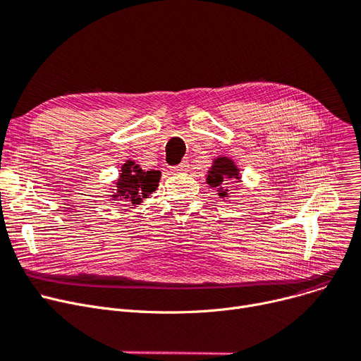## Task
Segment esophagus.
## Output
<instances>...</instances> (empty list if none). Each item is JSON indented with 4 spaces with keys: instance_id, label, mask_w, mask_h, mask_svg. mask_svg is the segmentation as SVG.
<instances>
[{
    "instance_id": "esophagus-1",
    "label": "esophagus",
    "mask_w": 361,
    "mask_h": 361,
    "mask_svg": "<svg viewBox=\"0 0 361 361\" xmlns=\"http://www.w3.org/2000/svg\"><path fill=\"white\" fill-rule=\"evenodd\" d=\"M187 168H189V161H183L180 165H177V166H174L172 168V171H185Z\"/></svg>"
}]
</instances>
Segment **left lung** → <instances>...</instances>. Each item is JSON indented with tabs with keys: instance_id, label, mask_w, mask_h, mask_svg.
<instances>
[{
	"instance_id": "1",
	"label": "left lung",
	"mask_w": 361,
	"mask_h": 361,
	"mask_svg": "<svg viewBox=\"0 0 361 361\" xmlns=\"http://www.w3.org/2000/svg\"><path fill=\"white\" fill-rule=\"evenodd\" d=\"M239 169L234 165L231 159H228L227 156H219L216 158L208 171L207 176V183L211 187H216L218 196L221 199H226L228 196V189H226V183L227 180H239Z\"/></svg>"
}]
</instances>
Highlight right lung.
I'll use <instances>...</instances> for the list:
<instances>
[{"mask_svg": "<svg viewBox=\"0 0 361 361\" xmlns=\"http://www.w3.org/2000/svg\"><path fill=\"white\" fill-rule=\"evenodd\" d=\"M159 178L161 171H143L135 162L127 161L121 168L112 197L119 205H140L143 199L156 190V187L159 185Z\"/></svg>", "mask_w": 361, "mask_h": 361, "instance_id": "right-lung-1", "label": "right lung"}]
</instances>
